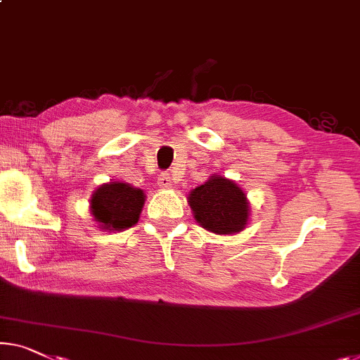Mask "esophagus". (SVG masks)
Segmentation results:
<instances>
[{
  "label": "esophagus",
  "mask_w": 360,
  "mask_h": 360,
  "mask_svg": "<svg viewBox=\"0 0 360 360\" xmlns=\"http://www.w3.org/2000/svg\"><path fill=\"white\" fill-rule=\"evenodd\" d=\"M157 182H158V186L162 187V189H169V187L173 186V182H171V178H169L168 173L160 174V178H158Z\"/></svg>",
  "instance_id": "obj_1"
}]
</instances>
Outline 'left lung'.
<instances>
[{
	"instance_id": "obj_1",
	"label": "left lung",
	"mask_w": 360,
	"mask_h": 360,
	"mask_svg": "<svg viewBox=\"0 0 360 360\" xmlns=\"http://www.w3.org/2000/svg\"><path fill=\"white\" fill-rule=\"evenodd\" d=\"M194 219L214 234L240 233L249 224L250 202L238 182L212 174L187 195Z\"/></svg>"
}]
</instances>
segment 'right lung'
Here are the masks:
<instances>
[{"instance_id":"add662e5","label":"right lung","mask_w":360,"mask_h":360,"mask_svg":"<svg viewBox=\"0 0 360 360\" xmlns=\"http://www.w3.org/2000/svg\"><path fill=\"white\" fill-rule=\"evenodd\" d=\"M146 197L142 189L124 181L105 182L90 197V213L103 231H124L137 224Z\"/></svg>"}]
</instances>
